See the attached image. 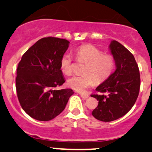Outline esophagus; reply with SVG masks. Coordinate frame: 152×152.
I'll use <instances>...</instances> for the list:
<instances>
[{
    "mask_svg": "<svg viewBox=\"0 0 152 152\" xmlns=\"http://www.w3.org/2000/svg\"><path fill=\"white\" fill-rule=\"evenodd\" d=\"M79 95L81 96V97L84 99H87V98L89 97V96L87 94H85V93H79Z\"/></svg>",
    "mask_w": 152,
    "mask_h": 152,
    "instance_id": "obj_1",
    "label": "esophagus"
}]
</instances>
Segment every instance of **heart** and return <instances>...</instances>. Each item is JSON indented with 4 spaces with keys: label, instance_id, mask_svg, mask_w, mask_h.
Returning <instances> with one entry per match:
<instances>
[{
    "label": "heart",
    "instance_id": "obj_1",
    "mask_svg": "<svg viewBox=\"0 0 152 152\" xmlns=\"http://www.w3.org/2000/svg\"><path fill=\"white\" fill-rule=\"evenodd\" d=\"M76 59L79 62L86 63L84 75L75 76L67 80V86L78 92H85L89 87L104 82L113 73L115 58L110 53H104L101 49L91 44L82 45L75 51ZM60 69L66 76L73 71L72 59L69 54H64L60 59Z\"/></svg>",
    "mask_w": 152,
    "mask_h": 152
}]
</instances>
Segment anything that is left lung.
<instances>
[{
    "mask_svg": "<svg viewBox=\"0 0 152 152\" xmlns=\"http://www.w3.org/2000/svg\"><path fill=\"white\" fill-rule=\"evenodd\" d=\"M110 48L116 69L96 89L102 93L91 95L99 101L92 115L104 122L120 118L131 110L137 100L140 86V72L132 53L116 40L112 41Z\"/></svg>",
    "mask_w": 152,
    "mask_h": 152,
    "instance_id": "obj_1",
    "label": "left lung"
}]
</instances>
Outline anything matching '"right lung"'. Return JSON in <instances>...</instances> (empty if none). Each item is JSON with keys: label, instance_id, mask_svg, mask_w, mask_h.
<instances>
[{"label": "right lung", "instance_id": "obj_1", "mask_svg": "<svg viewBox=\"0 0 152 152\" xmlns=\"http://www.w3.org/2000/svg\"><path fill=\"white\" fill-rule=\"evenodd\" d=\"M69 41L48 37L39 39L23 55L18 64L16 90L23 110L33 118L48 121L65 108L73 91L56 90L65 83L60 59Z\"/></svg>", "mask_w": 152, "mask_h": 152}]
</instances>
